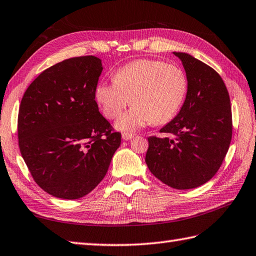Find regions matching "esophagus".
<instances>
[{
    "label": "esophagus",
    "mask_w": 256,
    "mask_h": 256,
    "mask_svg": "<svg viewBox=\"0 0 256 256\" xmlns=\"http://www.w3.org/2000/svg\"><path fill=\"white\" fill-rule=\"evenodd\" d=\"M133 138V134L131 133H122V138L124 141H128V140H131Z\"/></svg>",
    "instance_id": "34e87169"
}]
</instances>
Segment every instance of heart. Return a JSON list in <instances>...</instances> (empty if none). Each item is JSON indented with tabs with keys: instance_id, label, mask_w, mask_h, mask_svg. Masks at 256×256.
Wrapping results in <instances>:
<instances>
[{
	"instance_id": "1",
	"label": "heart",
	"mask_w": 256,
	"mask_h": 256,
	"mask_svg": "<svg viewBox=\"0 0 256 256\" xmlns=\"http://www.w3.org/2000/svg\"><path fill=\"white\" fill-rule=\"evenodd\" d=\"M188 92L186 75L176 65L160 60H138L118 70L113 82L100 83L96 101L108 118L120 116L116 128L133 132L148 123L164 124L176 115Z\"/></svg>"
}]
</instances>
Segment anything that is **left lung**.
I'll return each mask as SVG.
<instances>
[{
	"instance_id": "left-lung-1",
	"label": "left lung",
	"mask_w": 256,
	"mask_h": 256,
	"mask_svg": "<svg viewBox=\"0 0 256 256\" xmlns=\"http://www.w3.org/2000/svg\"><path fill=\"white\" fill-rule=\"evenodd\" d=\"M186 73L188 92L181 110L150 136L145 162L151 173L176 190L201 186L222 165L232 138V111L222 78L208 65L174 52Z\"/></svg>"
}]
</instances>
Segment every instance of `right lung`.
I'll return each instance as SVG.
<instances>
[{"label":"right lung","instance_id":"right-lung-1","mask_svg":"<svg viewBox=\"0 0 256 256\" xmlns=\"http://www.w3.org/2000/svg\"><path fill=\"white\" fill-rule=\"evenodd\" d=\"M103 71L96 56L64 60L43 71L18 110V146L40 188L76 200L104 178L121 133L98 112L95 90Z\"/></svg>","mask_w":256,"mask_h":256}]
</instances>
